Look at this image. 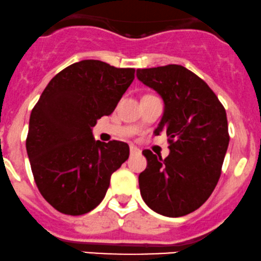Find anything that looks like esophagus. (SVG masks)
Instances as JSON below:
<instances>
[{
    "instance_id": "obj_1",
    "label": "esophagus",
    "mask_w": 261,
    "mask_h": 261,
    "mask_svg": "<svg viewBox=\"0 0 261 261\" xmlns=\"http://www.w3.org/2000/svg\"><path fill=\"white\" fill-rule=\"evenodd\" d=\"M129 151H130V155H134V153H139L140 152V150L134 145H129Z\"/></svg>"
}]
</instances>
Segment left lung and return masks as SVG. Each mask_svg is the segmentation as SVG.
I'll list each match as a JSON object with an SVG mask.
<instances>
[{"instance_id":"8db88e82","label":"left lung","mask_w":261,"mask_h":261,"mask_svg":"<svg viewBox=\"0 0 261 261\" xmlns=\"http://www.w3.org/2000/svg\"><path fill=\"white\" fill-rule=\"evenodd\" d=\"M137 77L165 101L155 134H167L170 150L165 160L143 151L147 167L139 174L141 197L165 217L190 214L219 181L230 141L226 111L207 83L181 65L138 69Z\"/></svg>"}]
</instances>
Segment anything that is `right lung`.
Wrapping results in <instances>:
<instances>
[{
  "label": "right lung",
  "mask_w": 261,
  "mask_h": 261,
  "mask_svg": "<svg viewBox=\"0 0 261 261\" xmlns=\"http://www.w3.org/2000/svg\"><path fill=\"white\" fill-rule=\"evenodd\" d=\"M136 70L82 60L50 80L31 111L27 151L35 182L58 212L82 215L102 201L129 157L123 141L94 140L96 120L114 112Z\"/></svg>",
  "instance_id": "1"
}]
</instances>
